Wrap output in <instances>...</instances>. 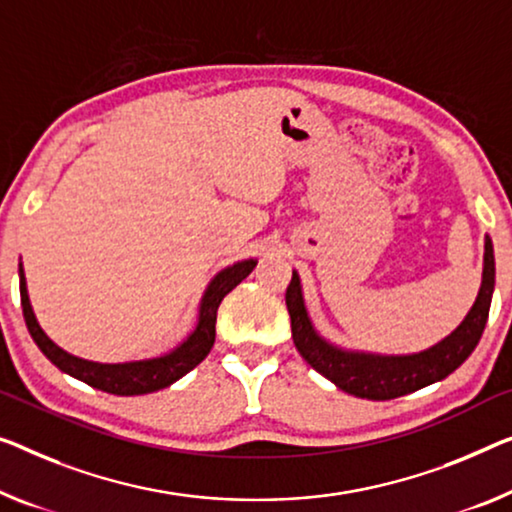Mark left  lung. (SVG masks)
<instances>
[{"label":"left lung","mask_w":512,"mask_h":512,"mask_svg":"<svg viewBox=\"0 0 512 512\" xmlns=\"http://www.w3.org/2000/svg\"><path fill=\"white\" fill-rule=\"evenodd\" d=\"M494 292V250L490 236L485 239V266L483 285L469 315L457 329L430 349L407 356H381L365 352H347L326 342L312 329L305 312L301 280L292 273L285 301L292 317V338L299 354L315 368L319 375L333 381L340 391L365 400H393L400 395L414 393L434 381L446 379L474 352L490 315Z\"/></svg>","instance_id":"obj_1"}]
</instances>
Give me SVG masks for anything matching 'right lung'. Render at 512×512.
<instances>
[{"mask_svg": "<svg viewBox=\"0 0 512 512\" xmlns=\"http://www.w3.org/2000/svg\"><path fill=\"white\" fill-rule=\"evenodd\" d=\"M255 259H246V262H236L227 266L218 273L216 278L209 282L207 292L202 296L200 303V317H197L195 331L181 342L177 349H172L170 354L147 358V361H131V363H94L78 358L73 354L64 352L57 347L48 335L43 333L38 326L32 303L27 296V282L25 271L20 264V301H22V315H25L27 329L32 333L38 349L57 365L61 372L71 375L75 379L85 381L91 388L98 391L112 393V395H144L154 393L160 388H167L174 381L181 379L186 372L195 368L197 363H202L207 354L211 352L213 340H216V315L218 305L225 299L232 289L239 285L243 278L250 276V271L255 269Z\"/></svg>", "mask_w": 512, "mask_h": 512, "instance_id": "add662e5", "label": "right lung"}]
</instances>
